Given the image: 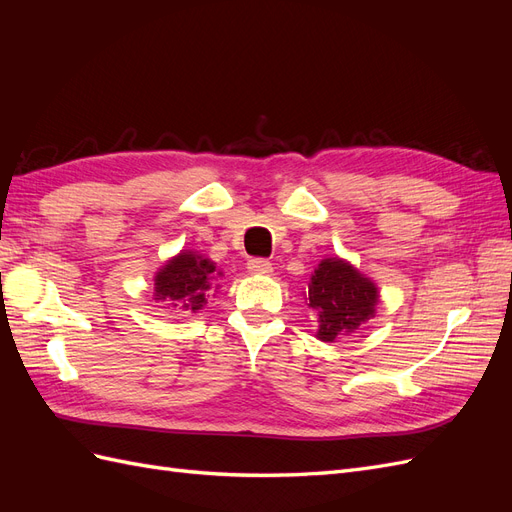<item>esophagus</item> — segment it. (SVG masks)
<instances>
[{
    "label": "esophagus",
    "instance_id": "34e87169",
    "mask_svg": "<svg viewBox=\"0 0 512 512\" xmlns=\"http://www.w3.org/2000/svg\"><path fill=\"white\" fill-rule=\"evenodd\" d=\"M247 271H250L252 275H271L273 265L265 258H252V260H247Z\"/></svg>",
    "mask_w": 512,
    "mask_h": 512
}]
</instances>
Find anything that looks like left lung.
Here are the masks:
<instances>
[{
  "label": "left lung",
  "instance_id": "left-lung-1",
  "mask_svg": "<svg viewBox=\"0 0 512 512\" xmlns=\"http://www.w3.org/2000/svg\"><path fill=\"white\" fill-rule=\"evenodd\" d=\"M305 301L318 318L316 337L331 344L339 337L356 333L361 324L376 316L380 290L352 262L329 256L318 262L309 277Z\"/></svg>",
  "mask_w": 512,
  "mask_h": 512
}]
</instances>
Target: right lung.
<instances>
[{
  "instance_id": "obj_1",
  "label": "right lung",
  "mask_w": 512,
  "mask_h": 512,
  "mask_svg": "<svg viewBox=\"0 0 512 512\" xmlns=\"http://www.w3.org/2000/svg\"><path fill=\"white\" fill-rule=\"evenodd\" d=\"M222 271L215 262L194 250H181L153 275V301L166 303L183 314H198L207 299L215 297L220 284H213Z\"/></svg>"
}]
</instances>
